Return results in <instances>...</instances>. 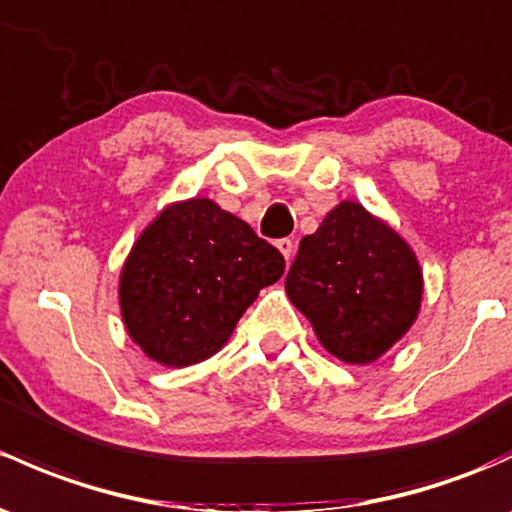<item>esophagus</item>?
<instances>
[{"mask_svg":"<svg viewBox=\"0 0 512 512\" xmlns=\"http://www.w3.org/2000/svg\"><path fill=\"white\" fill-rule=\"evenodd\" d=\"M277 247H279V252H282L284 260H287V265H289V260H292V255H294V240H289V238L277 240Z\"/></svg>","mask_w":512,"mask_h":512,"instance_id":"obj_1","label":"esophagus"}]
</instances>
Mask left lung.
I'll return each mask as SVG.
<instances>
[{"label": "left lung", "mask_w": 512, "mask_h": 512, "mask_svg": "<svg viewBox=\"0 0 512 512\" xmlns=\"http://www.w3.org/2000/svg\"><path fill=\"white\" fill-rule=\"evenodd\" d=\"M284 284L326 351L346 363L380 358L422 301V272L407 242L353 201L299 242Z\"/></svg>", "instance_id": "left-lung-1"}]
</instances>
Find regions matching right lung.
Wrapping results in <instances>:
<instances>
[{"mask_svg": "<svg viewBox=\"0 0 512 512\" xmlns=\"http://www.w3.org/2000/svg\"><path fill=\"white\" fill-rule=\"evenodd\" d=\"M284 274V257L208 198L176 203L139 235L120 279L134 343L169 368L213 355Z\"/></svg>", "mask_w": 512, "mask_h": 512, "instance_id": "right-lung-1", "label": "right lung"}]
</instances>
